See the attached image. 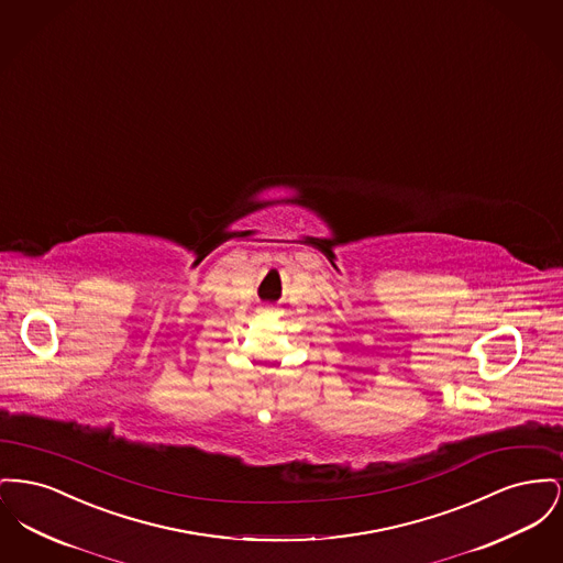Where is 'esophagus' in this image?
<instances>
[{
    "mask_svg": "<svg viewBox=\"0 0 563 563\" xmlns=\"http://www.w3.org/2000/svg\"><path fill=\"white\" fill-rule=\"evenodd\" d=\"M265 311H268V309H265Z\"/></svg>",
    "mask_w": 563,
    "mask_h": 563,
    "instance_id": "obj_1",
    "label": "esophagus"
}]
</instances>
